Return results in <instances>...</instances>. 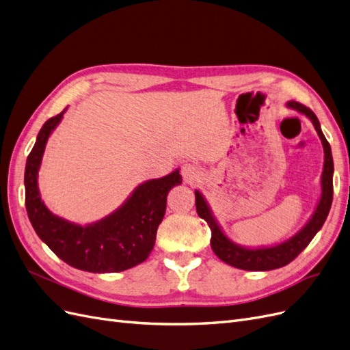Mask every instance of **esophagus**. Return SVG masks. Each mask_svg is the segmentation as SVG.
Returning <instances> with one entry per match:
<instances>
[{
  "mask_svg": "<svg viewBox=\"0 0 350 350\" xmlns=\"http://www.w3.org/2000/svg\"><path fill=\"white\" fill-rule=\"evenodd\" d=\"M181 174H183L185 181L193 183V181H196V179L198 178L200 169H198V166L194 165V163H185V165H183V167H181Z\"/></svg>",
  "mask_w": 350,
  "mask_h": 350,
  "instance_id": "1",
  "label": "esophagus"
}]
</instances>
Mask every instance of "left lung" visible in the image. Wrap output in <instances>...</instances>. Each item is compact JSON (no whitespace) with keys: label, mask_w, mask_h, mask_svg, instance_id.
<instances>
[{"label":"left lung","mask_w":350,"mask_h":350,"mask_svg":"<svg viewBox=\"0 0 350 350\" xmlns=\"http://www.w3.org/2000/svg\"><path fill=\"white\" fill-rule=\"evenodd\" d=\"M288 107L308 116L323 142L324 171L321 176L323 193H321L319 207H317L315 213L312 215L308 224H306V226L289 241H286L280 243V245L271 247V248L248 250V248H242L237 245V243L229 241L224 235V232H221L220 228L217 226L215 217L211 216V211L204 201L203 196H201L198 191H196L197 213L201 219H204L207 221V225L210 226V230H211V239H210L211 250H213V252L221 261H225L232 267L248 270V271H267V270H274V269H280L286 266V264H289L291 261H293L296 257H298L299 254L306 248V245L312 241L317 232H319L324 225V221L328 216V211H330L332 201H333V171H334L330 144H328V142L325 140V137L321 131L320 122L310 108H306L305 105L296 100L288 102Z\"/></svg>","instance_id":"1"}]
</instances>
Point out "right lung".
<instances>
[{"instance_id": "add662e5", "label": "right lung", "mask_w": 350, "mask_h": 350, "mask_svg": "<svg viewBox=\"0 0 350 350\" xmlns=\"http://www.w3.org/2000/svg\"><path fill=\"white\" fill-rule=\"evenodd\" d=\"M61 113L42 126L25 169L26 210L38 237L71 267L90 273H116L143 262L153 250L157 228L165 216L169 189L181 184L179 171L150 179L137 187L126 203L96 224H70L51 211L40 200L38 169L49 134L62 118Z\"/></svg>"}]
</instances>
